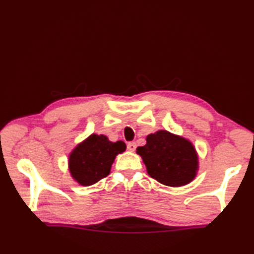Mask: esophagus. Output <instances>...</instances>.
<instances>
[{
  "mask_svg": "<svg viewBox=\"0 0 254 254\" xmlns=\"http://www.w3.org/2000/svg\"><path fill=\"white\" fill-rule=\"evenodd\" d=\"M135 148H136L135 142H128V143H127V150H130L131 152L134 151Z\"/></svg>",
  "mask_w": 254,
  "mask_h": 254,
  "instance_id": "esophagus-1",
  "label": "esophagus"
}]
</instances>
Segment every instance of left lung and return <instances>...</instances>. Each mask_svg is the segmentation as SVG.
I'll list each match as a JSON object with an SVG mask.
<instances>
[{"label": "left lung", "mask_w": 254, "mask_h": 254, "mask_svg": "<svg viewBox=\"0 0 254 254\" xmlns=\"http://www.w3.org/2000/svg\"><path fill=\"white\" fill-rule=\"evenodd\" d=\"M136 153L147 167L149 176L166 186L179 187L196 177L198 157L190 141L161 130L147 136V143Z\"/></svg>", "instance_id": "1"}]
</instances>
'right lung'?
Returning <instances> with one entry per match:
<instances>
[{
    "instance_id": "obj_1",
    "label": "right lung",
    "mask_w": 254,
    "mask_h": 254,
    "mask_svg": "<svg viewBox=\"0 0 254 254\" xmlns=\"http://www.w3.org/2000/svg\"><path fill=\"white\" fill-rule=\"evenodd\" d=\"M123 141L111 142L106 135L92 134L69 154L71 177L81 186H91L110 174L115 157L126 151Z\"/></svg>"
}]
</instances>
